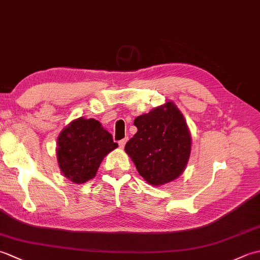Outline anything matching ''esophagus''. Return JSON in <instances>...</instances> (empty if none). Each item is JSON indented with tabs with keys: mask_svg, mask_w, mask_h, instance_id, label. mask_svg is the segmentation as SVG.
Wrapping results in <instances>:
<instances>
[{
	"mask_svg": "<svg viewBox=\"0 0 260 260\" xmlns=\"http://www.w3.org/2000/svg\"><path fill=\"white\" fill-rule=\"evenodd\" d=\"M126 142H127V139L120 140V141L118 142V145H119V147H120V148H124V146H125V144H126Z\"/></svg>",
	"mask_w": 260,
	"mask_h": 260,
	"instance_id": "obj_1",
	"label": "esophagus"
}]
</instances>
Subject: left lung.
Returning <instances> with one entry per match:
<instances>
[{"label":"left lung","instance_id":"obj_1","mask_svg":"<svg viewBox=\"0 0 260 260\" xmlns=\"http://www.w3.org/2000/svg\"><path fill=\"white\" fill-rule=\"evenodd\" d=\"M137 133L125 152L147 183L163 185L183 173L191 152V134L183 115L172 102L134 120Z\"/></svg>","mask_w":260,"mask_h":260}]
</instances>
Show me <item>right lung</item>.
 <instances>
[{"mask_svg":"<svg viewBox=\"0 0 260 260\" xmlns=\"http://www.w3.org/2000/svg\"><path fill=\"white\" fill-rule=\"evenodd\" d=\"M118 146L98 120L80 117L64 127L57 141L60 171L77 184L96 175L103 158Z\"/></svg>","mask_w":260,"mask_h":260,"instance_id":"add662e5","label":"right lung"}]
</instances>
